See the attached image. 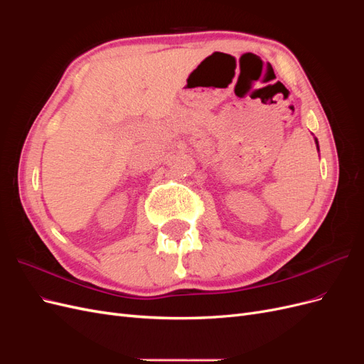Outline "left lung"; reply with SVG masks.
I'll return each mask as SVG.
<instances>
[{"label":"left lung","mask_w":364,"mask_h":364,"mask_svg":"<svg viewBox=\"0 0 364 364\" xmlns=\"http://www.w3.org/2000/svg\"><path fill=\"white\" fill-rule=\"evenodd\" d=\"M316 142H317V141H316Z\"/></svg>","instance_id":"left-lung-1"}]
</instances>
